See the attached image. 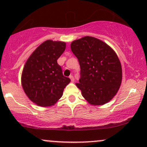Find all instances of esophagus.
I'll return each mask as SVG.
<instances>
[{
  "label": "esophagus",
  "mask_w": 147,
  "mask_h": 147,
  "mask_svg": "<svg viewBox=\"0 0 147 147\" xmlns=\"http://www.w3.org/2000/svg\"><path fill=\"white\" fill-rule=\"evenodd\" d=\"M70 80H71L72 82H73L74 81H75V79H74V77L72 75L70 76Z\"/></svg>",
  "instance_id": "1"
}]
</instances>
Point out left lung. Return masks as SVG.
Returning <instances> with one entry per match:
<instances>
[{"mask_svg":"<svg viewBox=\"0 0 147 147\" xmlns=\"http://www.w3.org/2000/svg\"><path fill=\"white\" fill-rule=\"evenodd\" d=\"M72 52L80 65L77 86L92 105H102L111 100L122 83L120 61L114 50L101 40L85 36L72 41Z\"/></svg>","mask_w":147,"mask_h":147,"instance_id":"8db88e82","label":"left lung"}]
</instances>
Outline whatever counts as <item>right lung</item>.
<instances>
[{
	"label": "right lung",
	"mask_w": 147,
	"mask_h": 147,
	"mask_svg": "<svg viewBox=\"0 0 147 147\" xmlns=\"http://www.w3.org/2000/svg\"><path fill=\"white\" fill-rule=\"evenodd\" d=\"M65 43L47 40L37 48L25 63L21 82L25 94L40 106L53 105L63 95L70 79L64 77L57 59Z\"/></svg>",
	"instance_id": "right-lung-1"
}]
</instances>
